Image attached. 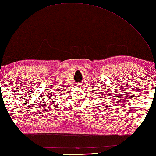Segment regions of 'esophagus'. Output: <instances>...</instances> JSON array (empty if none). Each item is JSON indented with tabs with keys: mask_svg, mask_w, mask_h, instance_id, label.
<instances>
[{
	"mask_svg": "<svg viewBox=\"0 0 156 156\" xmlns=\"http://www.w3.org/2000/svg\"><path fill=\"white\" fill-rule=\"evenodd\" d=\"M78 88H81V87L80 86V85H79V86H78Z\"/></svg>",
	"mask_w": 156,
	"mask_h": 156,
	"instance_id": "obj_1",
	"label": "esophagus"
}]
</instances>
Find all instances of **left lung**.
<instances>
[{
	"instance_id": "8db88e82",
	"label": "left lung",
	"mask_w": 156,
	"mask_h": 156,
	"mask_svg": "<svg viewBox=\"0 0 156 156\" xmlns=\"http://www.w3.org/2000/svg\"><path fill=\"white\" fill-rule=\"evenodd\" d=\"M107 98H108V97H107ZM104 104H105V103H104Z\"/></svg>"
}]
</instances>
